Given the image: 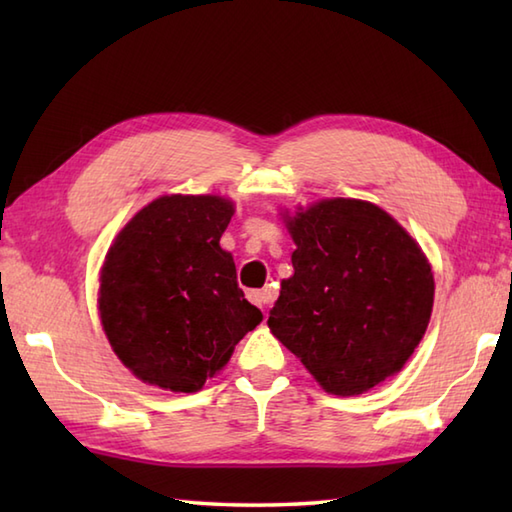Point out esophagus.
<instances>
[{"instance_id": "1", "label": "esophagus", "mask_w": 512, "mask_h": 512, "mask_svg": "<svg viewBox=\"0 0 512 512\" xmlns=\"http://www.w3.org/2000/svg\"><path fill=\"white\" fill-rule=\"evenodd\" d=\"M248 301L253 303V306H257V308H266L268 303H270V299H273V295H270L268 290H248Z\"/></svg>"}]
</instances>
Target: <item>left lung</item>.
<instances>
[{"label":"left lung","instance_id":"left-lung-1","mask_svg":"<svg viewBox=\"0 0 512 512\" xmlns=\"http://www.w3.org/2000/svg\"><path fill=\"white\" fill-rule=\"evenodd\" d=\"M295 275L281 281L268 328L334 396H358L398 374L422 341L433 273L380 206L334 198L286 217Z\"/></svg>","mask_w":512,"mask_h":512}]
</instances>
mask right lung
Wrapping results in <instances>:
<instances>
[{
	"label": "right lung",
	"instance_id": "add662e5",
	"mask_svg": "<svg viewBox=\"0 0 512 512\" xmlns=\"http://www.w3.org/2000/svg\"><path fill=\"white\" fill-rule=\"evenodd\" d=\"M233 213L220 195H162L107 250L101 323L143 383L193 394L264 319L244 299L233 255L220 246Z\"/></svg>",
	"mask_w": 512,
	"mask_h": 512
}]
</instances>
